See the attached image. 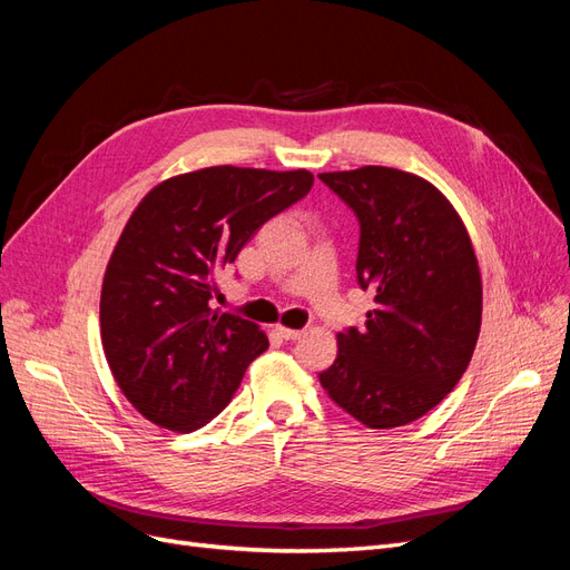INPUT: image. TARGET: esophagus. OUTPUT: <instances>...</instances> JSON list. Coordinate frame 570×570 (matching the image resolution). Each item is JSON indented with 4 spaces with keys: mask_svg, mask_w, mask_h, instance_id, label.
I'll return each mask as SVG.
<instances>
[{
    "mask_svg": "<svg viewBox=\"0 0 570 570\" xmlns=\"http://www.w3.org/2000/svg\"><path fill=\"white\" fill-rule=\"evenodd\" d=\"M275 331H278L281 337L285 340H299L304 333V331H292V327H285V325H275Z\"/></svg>",
    "mask_w": 570,
    "mask_h": 570,
    "instance_id": "34e87169",
    "label": "esophagus"
}]
</instances>
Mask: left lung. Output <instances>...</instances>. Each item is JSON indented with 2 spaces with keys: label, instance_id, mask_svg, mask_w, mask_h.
<instances>
[{
  "label": "left lung",
  "instance_id": "obj_1",
  "mask_svg": "<svg viewBox=\"0 0 570 570\" xmlns=\"http://www.w3.org/2000/svg\"><path fill=\"white\" fill-rule=\"evenodd\" d=\"M358 220L356 281L373 292L364 327L337 335L323 390L383 430L438 406L473 356L482 285L454 206L428 180L387 166L318 176Z\"/></svg>",
  "mask_w": 570,
  "mask_h": 570
}]
</instances>
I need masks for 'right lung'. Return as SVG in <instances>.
Listing matches in <instances>:
<instances>
[{
    "label": "right lung",
    "mask_w": 570,
    "mask_h": 570,
    "mask_svg": "<svg viewBox=\"0 0 570 570\" xmlns=\"http://www.w3.org/2000/svg\"><path fill=\"white\" fill-rule=\"evenodd\" d=\"M312 185L304 168L212 166L137 204L109 258L99 323L116 383L145 419L193 433L228 406L268 340L256 323L214 312L216 273Z\"/></svg>",
    "instance_id": "obj_1"
}]
</instances>
